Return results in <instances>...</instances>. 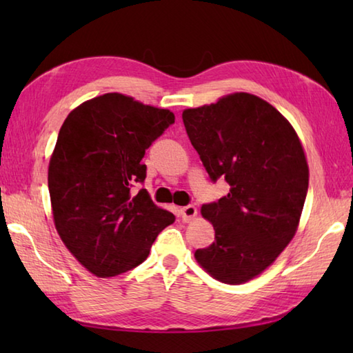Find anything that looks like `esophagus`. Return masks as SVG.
Returning <instances> with one entry per match:
<instances>
[{"label":"esophagus","mask_w":353,"mask_h":353,"mask_svg":"<svg viewBox=\"0 0 353 353\" xmlns=\"http://www.w3.org/2000/svg\"><path fill=\"white\" fill-rule=\"evenodd\" d=\"M181 216H182V220H183L185 223L192 221V220L197 216V208L192 206V205L182 208V209H181Z\"/></svg>","instance_id":"34e87169"}]
</instances>
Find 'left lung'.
<instances>
[{
	"label": "left lung",
	"instance_id": "obj_1",
	"mask_svg": "<svg viewBox=\"0 0 353 353\" xmlns=\"http://www.w3.org/2000/svg\"><path fill=\"white\" fill-rule=\"evenodd\" d=\"M182 118L208 174L230 185L228 196L201 206L215 241L194 256L214 279L245 283L296 235L310 181L302 142L279 110L249 92L185 109Z\"/></svg>",
	"mask_w": 353,
	"mask_h": 353
}]
</instances>
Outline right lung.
Masks as SVG:
<instances>
[{
    "mask_svg": "<svg viewBox=\"0 0 353 353\" xmlns=\"http://www.w3.org/2000/svg\"><path fill=\"white\" fill-rule=\"evenodd\" d=\"M174 114L109 92L72 109L59 132L48 165L52 220L66 249L97 277L139 265L161 230L176 216L153 203L141 163Z\"/></svg>",
    "mask_w": 353,
    "mask_h": 353,
    "instance_id": "add662e5",
    "label": "right lung"
}]
</instances>
